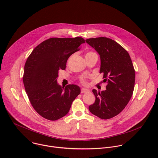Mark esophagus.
I'll list each match as a JSON object with an SVG mask.
<instances>
[{"instance_id":"esophagus-1","label":"esophagus","mask_w":158,"mask_h":158,"mask_svg":"<svg viewBox=\"0 0 158 158\" xmlns=\"http://www.w3.org/2000/svg\"><path fill=\"white\" fill-rule=\"evenodd\" d=\"M89 90H88V89H84V88H82V89H81V93H87V92H88Z\"/></svg>"}]
</instances>
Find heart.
<instances>
[{"label": "heart", "mask_w": 158, "mask_h": 158, "mask_svg": "<svg viewBox=\"0 0 158 158\" xmlns=\"http://www.w3.org/2000/svg\"><path fill=\"white\" fill-rule=\"evenodd\" d=\"M93 53H94V52H88L87 53V55H89V54H93ZM81 82L83 84H84V85H87V82H86V80L85 79H81Z\"/></svg>", "instance_id": "obj_1"}]
</instances>
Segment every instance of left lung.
Returning a JSON list of instances; mask_svg holds the SVG:
<instances>
[{"instance_id": "1", "label": "left lung", "mask_w": 158, "mask_h": 158, "mask_svg": "<svg viewBox=\"0 0 158 158\" xmlns=\"http://www.w3.org/2000/svg\"><path fill=\"white\" fill-rule=\"evenodd\" d=\"M95 49L101 60L100 73L106 90L93 89L95 102L89 111L102 119L119 114L130 101L134 89L135 73L129 53L120 44L110 38L101 37L85 40Z\"/></svg>"}]
</instances>
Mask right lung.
Returning <instances> with one entry per match:
<instances>
[{
	"label": "right lung",
	"instance_id": "obj_1",
	"mask_svg": "<svg viewBox=\"0 0 158 158\" xmlns=\"http://www.w3.org/2000/svg\"><path fill=\"white\" fill-rule=\"evenodd\" d=\"M85 43L82 37L47 39L28 56L23 77L29 100L35 111L50 121L66 116L80 87L69 84L64 88L57 83L58 71L64 70L68 58Z\"/></svg>",
	"mask_w": 158,
	"mask_h": 158
}]
</instances>
